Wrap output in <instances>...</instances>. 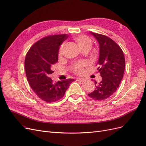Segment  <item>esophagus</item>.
<instances>
[{
    "mask_svg": "<svg viewBox=\"0 0 146 146\" xmlns=\"http://www.w3.org/2000/svg\"><path fill=\"white\" fill-rule=\"evenodd\" d=\"M77 80L82 82H84L86 80L85 78H77Z\"/></svg>",
    "mask_w": 146,
    "mask_h": 146,
    "instance_id": "1",
    "label": "esophagus"
}]
</instances>
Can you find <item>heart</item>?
Masks as SVG:
<instances>
[{
    "label": "heart",
    "instance_id": "obj_1",
    "mask_svg": "<svg viewBox=\"0 0 146 146\" xmlns=\"http://www.w3.org/2000/svg\"><path fill=\"white\" fill-rule=\"evenodd\" d=\"M75 41L78 44V46L80 47L81 49H83L84 48L86 47H91V39L85 35H78V36H76L74 38ZM63 48H64V45H61L60 47L59 52H58V55L59 56H61L63 55ZM87 64L86 62H78L75 64L73 67V70L74 72L78 74H81L84 71V67Z\"/></svg>",
    "mask_w": 146,
    "mask_h": 146
}]
</instances>
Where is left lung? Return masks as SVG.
Returning a JSON list of instances; mask_svg holds the SVG:
<instances>
[{"label":"left lung","mask_w":146,"mask_h":146,"mask_svg":"<svg viewBox=\"0 0 146 146\" xmlns=\"http://www.w3.org/2000/svg\"><path fill=\"white\" fill-rule=\"evenodd\" d=\"M99 44V58L97 69L102 78L96 89L88 94L96 100L108 98L117 90L123 76L125 61L121 48L111 38L104 35L90 32Z\"/></svg>","instance_id":"8db88e82"}]
</instances>
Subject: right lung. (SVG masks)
<instances>
[{"instance_id":"1","label":"right lung","mask_w":146,"mask_h":146,"mask_svg":"<svg viewBox=\"0 0 146 146\" xmlns=\"http://www.w3.org/2000/svg\"><path fill=\"white\" fill-rule=\"evenodd\" d=\"M67 34L42 38L30 47L25 59L26 76L33 91L46 102L61 99L74 79L54 83L49 77L52 66L58 61L60 45L68 38Z\"/></svg>"}]
</instances>
